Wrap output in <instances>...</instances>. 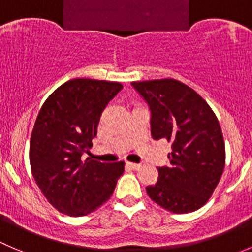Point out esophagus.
<instances>
[{
	"mask_svg": "<svg viewBox=\"0 0 252 252\" xmlns=\"http://www.w3.org/2000/svg\"><path fill=\"white\" fill-rule=\"evenodd\" d=\"M126 166L130 167V168H132V169L141 168V163H133V162H126Z\"/></svg>",
	"mask_w": 252,
	"mask_h": 252,
	"instance_id": "esophagus-1",
	"label": "esophagus"
}]
</instances>
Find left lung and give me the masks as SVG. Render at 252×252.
<instances>
[{"instance_id": "left-lung-1", "label": "left lung", "mask_w": 252, "mask_h": 252, "mask_svg": "<svg viewBox=\"0 0 252 252\" xmlns=\"http://www.w3.org/2000/svg\"><path fill=\"white\" fill-rule=\"evenodd\" d=\"M151 111L155 140L172 143L169 166L158 167L148 196L164 209L184 214L208 202L221 178L225 145L209 105L193 89L174 79L131 83Z\"/></svg>"}]
</instances>
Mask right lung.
I'll return each mask as SVG.
<instances>
[{
	"mask_svg": "<svg viewBox=\"0 0 252 252\" xmlns=\"http://www.w3.org/2000/svg\"><path fill=\"white\" fill-rule=\"evenodd\" d=\"M122 89L120 83L73 79L43 104L30 145L32 174L48 202L70 217H83L110 199L125 162L102 163L89 152L105 107Z\"/></svg>",
	"mask_w": 252,
	"mask_h": 252,
	"instance_id": "right-lung-1",
	"label": "right lung"
}]
</instances>
